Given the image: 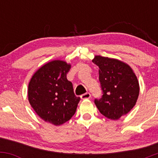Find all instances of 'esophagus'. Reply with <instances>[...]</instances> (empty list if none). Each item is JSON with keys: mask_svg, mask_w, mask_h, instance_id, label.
Wrapping results in <instances>:
<instances>
[{"mask_svg": "<svg viewBox=\"0 0 158 158\" xmlns=\"http://www.w3.org/2000/svg\"><path fill=\"white\" fill-rule=\"evenodd\" d=\"M81 99H89L90 97V93H85L84 94H82V95H81Z\"/></svg>", "mask_w": 158, "mask_h": 158, "instance_id": "obj_1", "label": "esophagus"}]
</instances>
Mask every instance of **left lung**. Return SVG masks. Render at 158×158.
Segmentation results:
<instances>
[{"instance_id":"obj_1","label":"left lung","mask_w":158,"mask_h":158,"mask_svg":"<svg viewBox=\"0 0 158 158\" xmlns=\"http://www.w3.org/2000/svg\"><path fill=\"white\" fill-rule=\"evenodd\" d=\"M92 61L99 67V79L103 91L96 106L107 118L117 120L135 106L139 94L137 78L126 63L116 59L95 56Z\"/></svg>"}]
</instances>
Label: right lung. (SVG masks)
I'll return each mask as SVG.
<instances>
[{"label": "right lung", "instance_id": "add662e5", "mask_svg": "<svg viewBox=\"0 0 158 158\" xmlns=\"http://www.w3.org/2000/svg\"><path fill=\"white\" fill-rule=\"evenodd\" d=\"M70 69L66 61H51L38 69L29 82L30 106L43 120L56 126L70 119L80 100L67 79Z\"/></svg>", "mask_w": 158, "mask_h": 158}]
</instances>
